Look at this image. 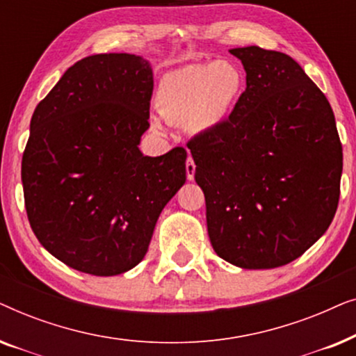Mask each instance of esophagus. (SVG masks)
<instances>
[{"mask_svg": "<svg viewBox=\"0 0 356 356\" xmlns=\"http://www.w3.org/2000/svg\"><path fill=\"white\" fill-rule=\"evenodd\" d=\"M194 172H196V165H194V160L191 157H188L186 160V177L189 181L194 179Z\"/></svg>", "mask_w": 356, "mask_h": 356, "instance_id": "1", "label": "esophagus"}]
</instances>
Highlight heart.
I'll use <instances>...</instances> for the list:
<instances>
[{"instance_id":"1","label":"heart","mask_w":356,"mask_h":356,"mask_svg":"<svg viewBox=\"0 0 356 356\" xmlns=\"http://www.w3.org/2000/svg\"><path fill=\"white\" fill-rule=\"evenodd\" d=\"M245 76L233 61L216 60L173 70L160 79L155 108L172 124H188L193 131L216 128L240 99ZM154 128L160 129L157 120Z\"/></svg>"}]
</instances>
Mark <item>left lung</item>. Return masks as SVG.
Wrapping results in <instances>:
<instances>
[{
	"instance_id": "obj_1",
	"label": "left lung",
	"mask_w": 356,
	"mask_h": 356,
	"mask_svg": "<svg viewBox=\"0 0 356 356\" xmlns=\"http://www.w3.org/2000/svg\"><path fill=\"white\" fill-rule=\"evenodd\" d=\"M246 90L228 120L188 149L206 197L213 251L241 269L295 261L327 230L342 177L334 111L293 58L233 48Z\"/></svg>"
}]
</instances>
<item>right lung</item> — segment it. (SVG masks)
I'll return each mask as SVG.
<instances>
[{
    "label": "right lung",
    "instance_id": "obj_1",
    "mask_svg": "<svg viewBox=\"0 0 356 356\" xmlns=\"http://www.w3.org/2000/svg\"><path fill=\"white\" fill-rule=\"evenodd\" d=\"M152 90L143 56L92 55L32 115L21 170L29 222L50 254L84 274L138 266L160 212L186 181L183 147L160 157L139 150Z\"/></svg>",
    "mask_w": 356,
    "mask_h": 356
}]
</instances>
